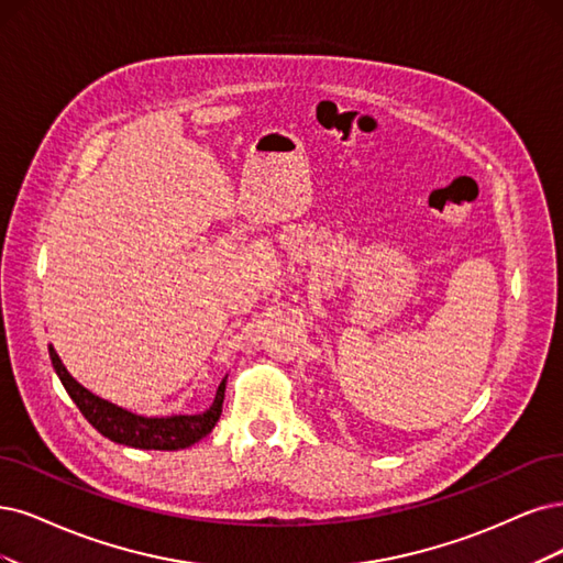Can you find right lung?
Segmentation results:
<instances>
[{
    "label": "right lung",
    "mask_w": 563,
    "mask_h": 563,
    "mask_svg": "<svg viewBox=\"0 0 563 563\" xmlns=\"http://www.w3.org/2000/svg\"><path fill=\"white\" fill-rule=\"evenodd\" d=\"M51 362L57 373V378L65 385L71 401L78 406V410L101 435H107L109 441L136 448V450H185L213 431L222 415V401H224V387L227 376L218 385L216 399L201 412L195 415H166V418H145V415H136L132 410H124L107 399L97 397L90 389L82 387L67 366L62 364L59 355L53 345H48Z\"/></svg>",
    "instance_id": "1"
}]
</instances>
